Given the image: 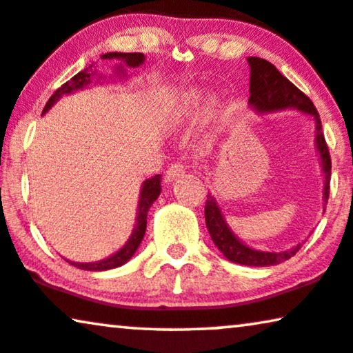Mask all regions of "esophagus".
Instances as JSON below:
<instances>
[{
  "label": "esophagus",
  "mask_w": 353,
  "mask_h": 353,
  "mask_svg": "<svg viewBox=\"0 0 353 353\" xmlns=\"http://www.w3.org/2000/svg\"><path fill=\"white\" fill-rule=\"evenodd\" d=\"M183 172H185V165H183V163H181V161L172 163V165L168 168V171H166V176H165L166 182H172L174 179L183 176Z\"/></svg>",
  "instance_id": "34e87169"
}]
</instances>
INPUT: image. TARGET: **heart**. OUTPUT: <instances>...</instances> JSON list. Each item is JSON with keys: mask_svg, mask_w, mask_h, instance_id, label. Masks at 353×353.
Returning a JSON list of instances; mask_svg holds the SVG:
<instances>
[{"mask_svg": "<svg viewBox=\"0 0 353 353\" xmlns=\"http://www.w3.org/2000/svg\"><path fill=\"white\" fill-rule=\"evenodd\" d=\"M200 99H201V94L198 89H187V91L182 94L181 103H179V108L176 113L179 120H188V118L193 115V112H195Z\"/></svg>", "mask_w": 353, "mask_h": 353, "instance_id": "1", "label": "heart"}]
</instances>
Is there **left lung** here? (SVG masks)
Listing matches in <instances>:
<instances>
[{
	"label": "left lung",
	"mask_w": 353,
	"mask_h": 353,
	"mask_svg": "<svg viewBox=\"0 0 353 353\" xmlns=\"http://www.w3.org/2000/svg\"><path fill=\"white\" fill-rule=\"evenodd\" d=\"M251 67V79H250V102L259 112H274L285 110V108H297V110L309 113L314 117L316 125V147H319L321 155V165L325 171V201L330 198V177H331V157L330 148L325 141L323 131H321V120L319 112L314 105V102L296 88L290 79L283 77L276 70L274 63L264 61L261 57H248ZM205 219L208 232L214 241V245L219 248V251L228 261L236 262V264L251 265V267H265L275 265L283 261H288L301 250V245L292 248L290 251L283 252H265L256 251L252 248L238 240V238L227 227L224 217L221 214L219 206L214 200V196L208 195L205 205Z\"/></svg>",
	"instance_id": "8db88e82"
}]
</instances>
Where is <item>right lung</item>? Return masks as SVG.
Masks as SVG:
<instances>
[{"mask_svg":"<svg viewBox=\"0 0 353 353\" xmlns=\"http://www.w3.org/2000/svg\"><path fill=\"white\" fill-rule=\"evenodd\" d=\"M102 59H115V61H121L123 63H126L128 67H139L143 62V54L141 52H107L103 54ZM94 77L92 72V65H89L88 68H84L79 73H77L75 77L70 78V81L63 83L61 88L57 89L56 92L49 97V101L44 105V112H48L49 108L54 105V102L59 101V97H62L63 94H70L77 89H81L83 86L91 83V78ZM160 179L161 176L157 174L150 179H147L143 182L142 190H141V198H139V212H137V222H136V228H134L131 238H129L128 243L121 248L117 254H113L108 257V259L99 261V262H89V264H79V262H72V265L78 267V269L83 270H92V272H101V270H108V269H115V267H120L123 264L131 259L134 256V252L137 251L139 245H141L143 235H145V228H147V212L150 210L152 203L157 200L158 195L161 192V185H160Z\"/></svg>","mask_w":353,"mask_h":353,"instance_id":"1","label":"right lung"}]
</instances>
